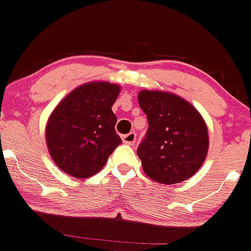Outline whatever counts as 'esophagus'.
<instances>
[{"label":"esophagus","mask_w":251,"mask_h":251,"mask_svg":"<svg viewBox=\"0 0 251 251\" xmlns=\"http://www.w3.org/2000/svg\"><path fill=\"white\" fill-rule=\"evenodd\" d=\"M123 141L127 144H133L136 142V133L135 132H130L127 135L123 136Z\"/></svg>","instance_id":"1"}]
</instances>
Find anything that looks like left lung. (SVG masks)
I'll use <instances>...</instances> for the list:
<instances>
[{
	"label": "left lung",
	"mask_w": 251,
	"mask_h": 251,
	"mask_svg": "<svg viewBox=\"0 0 251 251\" xmlns=\"http://www.w3.org/2000/svg\"><path fill=\"white\" fill-rule=\"evenodd\" d=\"M138 103L148 119V131L137 149L147 176L163 184L193 176L209 148L206 124L199 111L179 96L164 91H141Z\"/></svg>",
	"instance_id": "left-lung-1"
}]
</instances>
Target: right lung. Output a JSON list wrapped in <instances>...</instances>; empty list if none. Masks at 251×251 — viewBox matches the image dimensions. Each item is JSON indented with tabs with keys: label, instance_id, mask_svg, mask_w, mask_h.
Segmentation results:
<instances>
[{
	"label": "right lung",
	"instance_id": "add662e5",
	"mask_svg": "<svg viewBox=\"0 0 251 251\" xmlns=\"http://www.w3.org/2000/svg\"><path fill=\"white\" fill-rule=\"evenodd\" d=\"M120 86L105 81L87 82L58 103L46 125L47 148L55 165L76 178L102 170L121 143L111 110Z\"/></svg>",
	"mask_w": 251,
	"mask_h": 251
}]
</instances>
